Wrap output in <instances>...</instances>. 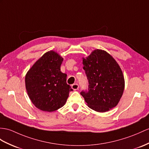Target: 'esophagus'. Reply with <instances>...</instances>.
Returning a JSON list of instances; mask_svg holds the SVG:
<instances>
[{
    "label": "esophagus",
    "instance_id": "34e87169",
    "mask_svg": "<svg viewBox=\"0 0 149 149\" xmlns=\"http://www.w3.org/2000/svg\"><path fill=\"white\" fill-rule=\"evenodd\" d=\"M71 88L74 90H77L79 88V85L77 84V83H74V84L71 85Z\"/></svg>",
    "mask_w": 149,
    "mask_h": 149
}]
</instances>
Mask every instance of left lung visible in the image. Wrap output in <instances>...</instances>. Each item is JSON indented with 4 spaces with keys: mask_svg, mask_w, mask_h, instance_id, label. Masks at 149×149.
I'll return each mask as SVG.
<instances>
[{
    "mask_svg": "<svg viewBox=\"0 0 149 149\" xmlns=\"http://www.w3.org/2000/svg\"><path fill=\"white\" fill-rule=\"evenodd\" d=\"M83 64L88 88L80 94L88 106L100 112L116 106L124 91L125 79L116 60L104 50L96 49L83 58Z\"/></svg>",
    "mask_w": 149,
    "mask_h": 149,
    "instance_id": "left-lung-1",
    "label": "left lung"
}]
</instances>
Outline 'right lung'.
<instances>
[{
  "instance_id": "obj_1",
  "label": "right lung",
  "mask_w": 149,
  "mask_h": 149,
  "mask_svg": "<svg viewBox=\"0 0 149 149\" xmlns=\"http://www.w3.org/2000/svg\"><path fill=\"white\" fill-rule=\"evenodd\" d=\"M63 58L50 50L40 58L25 77L28 95L36 107L53 112L66 103L72 91L67 84V74L61 71Z\"/></svg>"
}]
</instances>
